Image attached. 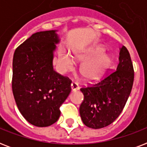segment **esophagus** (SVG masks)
Returning <instances> with one entry per match:
<instances>
[{
  "label": "esophagus",
  "mask_w": 147,
  "mask_h": 147,
  "mask_svg": "<svg viewBox=\"0 0 147 147\" xmlns=\"http://www.w3.org/2000/svg\"><path fill=\"white\" fill-rule=\"evenodd\" d=\"M79 87H78V85L77 83L76 82H72L71 84V91H73V92H76L77 90H78Z\"/></svg>",
  "instance_id": "1"
}]
</instances>
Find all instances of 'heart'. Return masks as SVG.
<instances>
[{"mask_svg": "<svg viewBox=\"0 0 147 147\" xmlns=\"http://www.w3.org/2000/svg\"><path fill=\"white\" fill-rule=\"evenodd\" d=\"M105 48L102 45L74 54V58L78 62H83L79 69L81 75L88 82H94L101 77L105 70L109 67L111 56L105 53ZM59 62L65 71L72 69L74 61L67 53L61 52L59 54Z\"/></svg>", "mask_w": 147, "mask_h": 147, "instance_id": "b5f03b06", "label": "heart"}]
</instances>
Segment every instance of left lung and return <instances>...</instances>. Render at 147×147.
<instances>
[{
  "instance_id": "8db88e82",
  "label": "left lung",
  "mask_w": 147,
  "mask_h": 147,
  "mask_svg": "<svg viewBox=\"0 0 147 147\" xmlns=\"http://www.w3.org/2000/svg\"><path fill=\"white\" fill-rule=\"evenodd\" d=\"M134 71L130 53L120 49L119 64L114 70L94 85L81 88L84 100L79 108L85 126L100 129L110 125L123 111L132 90Z\"/></svg>"
}]
</instances>
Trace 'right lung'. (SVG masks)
I'll list each match as a JSON object with an SVG mask.
<instances>
[{"label":"right lung","instance_id":"1","mask_svg":"<svg viewBox=\"0 0 147 147\" xmlns=\"http://www.w3.org/2000/svg\"><path fill=\"white\" fill-rule=\"evenodd\" d=\"M56 30L41 31L17 47L13 59L12 91L24 118L48 127L59 118V107L71 92V81L53 70Z\"/></svg>","mask_w":147,"mask_h":147}]
</instances>
